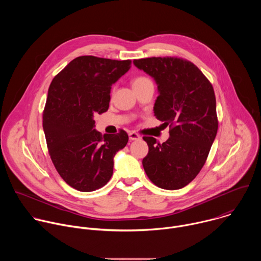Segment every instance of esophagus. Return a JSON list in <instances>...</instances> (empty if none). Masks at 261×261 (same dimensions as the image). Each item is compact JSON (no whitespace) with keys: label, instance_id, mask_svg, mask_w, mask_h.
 Returning <instances> with one entry per match:
<instances>
[{"label":"esophagus","instance_id":"esophagus-1","mask_svg":"<svg viewBox=\"0 0 261 261\" xmlns=\"http://www.w3.org/2000/svg\"><path fill=\"white\" fill-rule=\"evenodd\" d=\"M129 139L130 140H138V139H140V135L135 133V132H130L129 133Z\"/></svg>","mask_w":261,"mask_h":261}]
</instances>
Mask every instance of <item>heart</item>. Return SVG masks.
<instances>
[{"mask_svg":"<svg viewBox=\"0 0 261 261\" xmlns=\"http://www.w3.org/2000/svg\"><path fill=\"white\" fill-rule=\"evenodd\" d=\"M150 82H151V81L148 80L147 77H145V76H137V77H135V79L133 80V82H132V86H133V88H134V87L141 86V85H143V84L150 83Z\"/></svg>","mask_w":261,"mask_h":261,"instance_id":"b5f03b06","label":"heart"}]
</instances>
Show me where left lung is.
Returning a JSON list of instances; mask_svg holds the SVG:
<instances>
[{
  "label": "left lung",
  "mask_w": 261,
  "mask_h": 261,
  "mask_svg": "<svg viewBox=\"0 0 261 261\" xmlns=\"http://www.w3.org/2000/svg\"><path fill=\"white\" fill-rule=\"evenodd\" d=\"M133 64L154 79L159 93L154 114L170 128L162 144L154 137H143L148 145L144 171L162 189H180L204 165L217 134L213 86L193 63L182 59L147 58Z\"/></svg>",
  "instance_id": "obj_1"
}]
</instances>
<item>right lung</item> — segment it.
<instances>
[{
  "label": "right lung",
  "mask_w": 261,
  "mask_h": 261,
  "mask_svg": "<svg viewBox=\"0 0 261 261\" xmlns=\"http://www.w3.org/2000/svg\"><path fill=\"white\" fill-rule=\"evenodd\" d=\"M130 67V60L83 56L71 61L49 86L43 111L48 152L62 178L79 191L106 185L116 154L128 142L124 130L102 136L94 116L108 109L111 86Z\"/></svg>",
  "instance_id": "obj_1"
}]
</instances>
